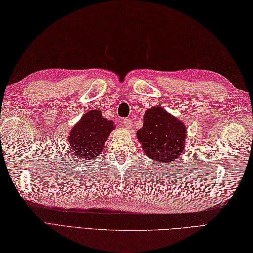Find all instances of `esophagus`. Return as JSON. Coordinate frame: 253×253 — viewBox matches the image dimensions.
I'll list each match as a JSON object with an SVG mask.
<instances>
[{
    "mask_svg": "<svg viewBox=\"0 0 253 253\" xmlns=\"http://www.w3.org/2000/svg\"><path fill=\"white\" fill-rule=\"evenodd\" d=\"M123 124H124V126L126 127V129H128V130H130V129L132 128V121L131 120H129V119L123 120Z\"/></svg>",
    "mask_w": 253,
    "mask_h": 253,
    "instance_id": "esophagus-1",
    "label": "esophagus"
}]
</instances>
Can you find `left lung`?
Returning a JSON list of instances; mask_svg holds the SVG:
<instances>
[{
	"mask_svg": "<svg viewBox=\"0 0 253 253\" xmlns=\"http://www.w3.org/2000/svg\"><path fill=\"white\" fill-rule=\"evenodd\" d=\"M187 127L161 107L148 109L143 127L137 131L142 150L152 160L163 165L178 159L186 148Z\"/></svg>",
	"mask_w": 253,
	"mask_h": 253,
	"instance_id": "obj_1",
	"label": "left lung"
}]
</instances>
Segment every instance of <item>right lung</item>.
Segmentation results:
<instances>
[{"label":"right lung","mask_w":253,"mask_h":253,"mask_svg":"<svg viewBox=\"0 0 253 253\" xmlns=\"http://www.w3.org/2000/svg\"><path fill=\"white\" fill-rule=\"evenodd\" d=\"M114 129V122L103 118L100 110H89L68 133L71 155L81 161L95 159Z\"/></svg>","instance_id":"1"}]
</instances>
